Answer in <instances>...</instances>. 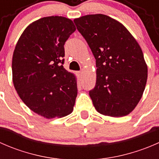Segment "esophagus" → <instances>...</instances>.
<instances>
[{"instance_id":"1","label":"esophagus","mask_w":159,"mask_h":159,"mask_svg":"<svg viewBox=\"0 0 159 159\" xmlns=\"http://www.w3.org/2000/svg\"><path fill=\"white\" fill-rule=\"evenodd\" d=\"M82 73H83L82 71H77L76 72V74H77V75H78V78H81V76H82Z\"/></svg>"}]
</instances>
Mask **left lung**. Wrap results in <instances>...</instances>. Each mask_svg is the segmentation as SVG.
<instances>
[{"label":"left lung","mask_w":159,"mask_h":159,"mask_svg":"<svg viewBox=\"0 0 159 159\" xmlns=\"http://www.w3.org/2000/svg\"><path fill=\"white\" fill-rule=\"evenodd\" d=\"M74 22L96 59V84L89 91L94 108L106 116L128 115L142 98L148 78L140 45L122 24L105 14Z\"/></svg>","instance_id":"obj_1"}]
</instances>
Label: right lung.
Listing matches in <instances>:
<instances>
[{
  "label": "right lung",
  "instance_id": "right-lung-1",
  "mask_svg": "<svg viewBox=\"0 0 159 159\" xmlns=\"http://www.w3.org/2000/svg\"><path fill=\"white\" fill-rule=\"evenodd\" d=\"M76 28L69 18L51 16L30 24L17 41L12 58L14 89L34 113L51 119L74 110L77 78L63 67L65 43Z\"/></svg>",
  "mask_w": 159,
  "mask_h": 159
}]
</instances>
